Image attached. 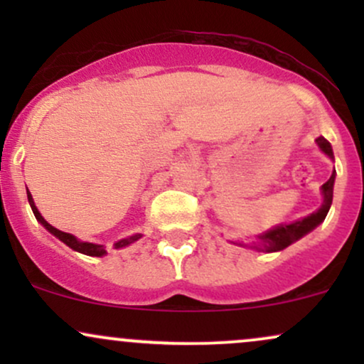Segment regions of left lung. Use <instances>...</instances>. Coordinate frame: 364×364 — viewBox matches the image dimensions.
<instances>
[{
    "mask_svg": "<svg viewBox=\"0 0 364 364\" xmlns=\"http://www.w3.org/2000/svg\"><path fill=\"white\" fill-rule=\"evenodd\" d=\"M316 144L321 152L325 156H328L333 161V152H332V145L327 139L323 136H318L316 139ZM333 183H336V169H333L332 176L327 183L321 185V195H323V203L316 212H313L308 217H304L301 220H296V223L291 224H281L277 228L270 229V231L263 232V235L258 236V241L253 245H245V243H235L240 246H246V248H252L257 250V252H267V253H272V252H281V250L287 248V246L294 243V241L301 240L304 235L313 231L316 225L321 224L325 220V217L328 214V208L332 205V196H333Z\"/></svg>",
    "mask_w": 364,
    "mask_h": 364,
    "instance_id": "1",
    "label": "left lung"
}]
</instances>
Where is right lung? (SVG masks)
<instances>
[{
	"label": "right lung",
	"mask_w": 364,
	"mask_h": 364,
	"mask_svg": "<svg viewBox=\"0 0 364 364\" xmlns=\"http://www.w3.org/2000/svg\"><path fill=\"white\" fill-rule=\"evenodd\" d=\"M27 198H28V203H31L32 212H34L36 219L39 220V223L43 224L44 228L48 229L49 232H51V235H54V236L58 237V240L63 241V243H65L66 246H70V248L75 250V252H78V253L89 255V257H104V255L107 253L106 248H104V245H94V243H85V241H78L77 237H75L73 235H70V232H63V231H60V229L54 228V225L49 224L48 220H46L43 215H41V212L37 210V207H36V203H34V198H32L31 191H28V190H27ZM140 237H141V235H133V236H129V237H124V240H119L118 243H114V248L116 250L124 248V246H128V245L135 243V241H139Z\"/></svg>",
	"instance_id": "right-lung-1"
}]
</instances>
